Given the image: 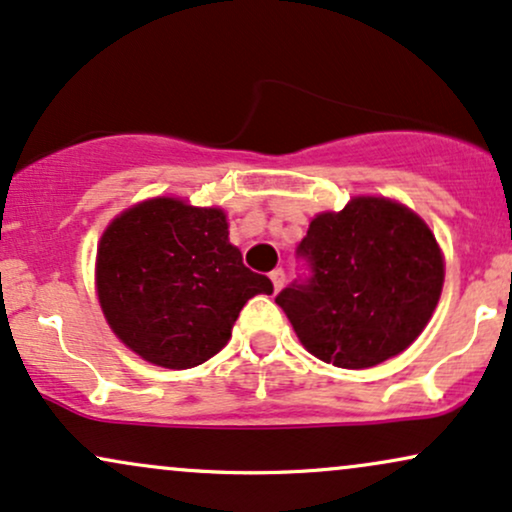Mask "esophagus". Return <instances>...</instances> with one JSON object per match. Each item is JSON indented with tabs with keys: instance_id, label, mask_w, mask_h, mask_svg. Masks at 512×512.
<instances>
[{
	"instance_id": "obj_1",
	"label": "esophagus",
	"mask_w": 512,
	"mask_h": 512,
	"mask_svg": "<svg viewBox=\"0 0 512 512\" xmlns=\"http://www.w3.org/2000/svg\"><path fill=\"white\" fill-rule=\"evenodd\" d=\"M269 279L274 283V291H281L283 283H286V272H283V269H274V272L269 274Z\"/></svg>"
}]
</instances>
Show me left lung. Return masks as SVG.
I'll return each mask as SVG.
<instances>
[{
  "mask_svg": "<svg viewBox=\"0 0 512 512\" xmlns=\"http://www.w3.org/2000/svg\"><path fill=\"white\" fill-rule=\"evenodd\" d=\"M295 255L305 274L276 295L312 355L343 369L403 353L439 303L443 257L429 226L381 197L312 219Z\"/></svg>",
  "mask_w": 512,
  "mask_h": 512,
  "instance_id": "1",
  "label": "left lung"
}]
</instances>
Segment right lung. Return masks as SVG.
Masks as SVG:
<instances>
[{
  "mask_svg": "<svg viewBox=\"0 0 512 512\" xmlns=\"http://www.w3.org/2000/svg\"><path fill=\"white\" fill-rule=\"evenodd\" d=\"M274 293L229 243L221 209L157 197L112 221L97 250V295L114 334L152 365L217 355L243 305Z\"/></svg>",
  "mask_w": 512,
  "mask_h": 512,
  "instance_id": "1",
  "label": "right lung"
}]
</instances>
